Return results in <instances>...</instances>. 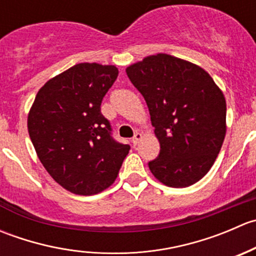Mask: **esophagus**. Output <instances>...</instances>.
<instances>
[{
    "mask_svg": "<svg viewBox=\"0 0 256 256\" xmlns=\"http://www.w3.org/2000/svg\"><path fill=\"white\" fill-rule=\"evenodd\" d=\"M141 138H142V135H141L140 132H136L135 136L132 138V140H131V142H132L134 144H138V141L141 140Z\"/></svg>",
    "mask_w": 256,
    "mask_h": 256,
    "instance_id": "obj_1",
    "label": "esophagus"
}]
</instances>
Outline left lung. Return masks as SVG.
<instances>
[{
	"label": "left lung",
	"instance_id": "left-lung-1",
	"mask_svg": "<svg viewBox=\"0 0 256 256\" xmlns=\"http://www.w3.org/2000/svg\"><path fill=\"white\" fill-rule=\"evenodd\" d=\"M148 106L160 154L150 171L174 188L192 186L213 166L226 136L223 92L200 66L168 54L126 69Z\"/></svg>",
	"mask_w": 256,
	"mask_h": 256
}]
</instances>
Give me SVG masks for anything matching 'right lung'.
<instances>
[{
  "instance_id": "1",
  "label": "right lung",
  "mask_w": 256,
  "mask_h": 256,
  "mask_svg": "<svg viewBox=\"0 0 256 256\" xmlns=\"http://www.w3.org/2000/svg\"><path fill=\"white\" fill-rule=\"evenodd\" d=\"M114 66L80 63L46 82L28 115L36 152L56 183L96 194L118 177L130 146L112 138L102 102L115 82Z\"/></svg>"
}]
</instances>
